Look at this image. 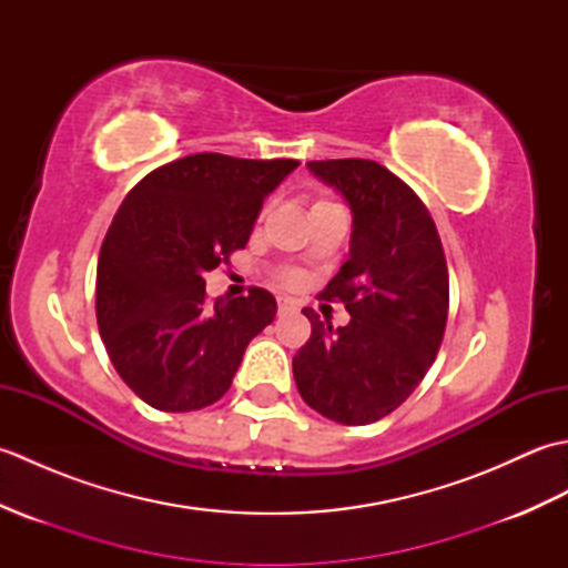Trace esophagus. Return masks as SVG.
<instances>
[{
  "label": "esophagus",
  "mask_w": 568,
  "mask_h": 568,
  "mask_svg": "<svg viewBox=\"0 0 568 568\" xmlns=\"http://www.w3.org/2000/svg\"><path fill=\"white\" fill-rule=\"evenodd\" d=\"M277 310L291 312V310H295V303H293V300H287V297H281V300H277Z\"/></svg>",
  "instance_id": "obj_1"
}]
</instances>
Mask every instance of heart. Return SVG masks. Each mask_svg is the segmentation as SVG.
<instances>
[{"instance_id": "1", "label": "heart", "mask_w": 568, "mask_h": 568, "mask_svg": "<svg viewBox=\"0 0 568 568\" xmlns=\"http://www.w3.org/2000/svg\"><path fill=\"white\" fill-rule=\"evenodd\" d=\"M315 204H329V202L327 200H317ZM315 204H312V207H315ZM277 277H281L285 285H297L300 281H303V273L295 271V268H283L281 273H277Z\"/></svg>"}]
</instances>
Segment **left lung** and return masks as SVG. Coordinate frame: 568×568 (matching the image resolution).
Returning <instances> with one entry per match:
<instances>
[{"mask_svg":"<svg viewBox=\"0 0 568 568\" xmlns=\"http://www.w3.org/2000/svg\"><path fill=\"white\" fill-rule=\"evenodd\" d=\"M354 212L352 256L320 297L352 322L332 327L312 307L307 344L293 358L303 400L342 425H371L400 407L439 354L449 317V271L429 210L388 168L364 159L310 161Z\"/></svg>","mask_w":568,"mask_h":568,"instance_id":"obj_1","label":"left lung"}]
</instances>
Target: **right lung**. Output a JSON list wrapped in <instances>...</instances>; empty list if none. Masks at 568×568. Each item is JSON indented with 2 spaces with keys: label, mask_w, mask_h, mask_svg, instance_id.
<instances>
[{
  "label": "right lung",
  "mask_w": 568,
  "mask_h": 568,
  "mask_svg": "<svg viewBox=\"0 0 568 568\" xmlns=\"http://www.w3.org/2000/svg\"><path fill=\"white\" fill-rule=\"evenodd\" d=\"M300 161L195 153L155 168L116 210L98 261V327L143 403L202 409L229 390L275 317L263 287L210 303L204 273L244 248L261 204Z\"/></svg>",
  "instance_id": "add662e5"
}]
</instances>
